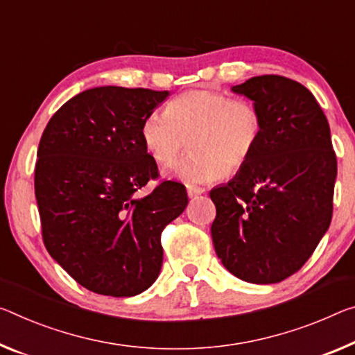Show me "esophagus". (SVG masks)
<instances>
[{"label": "esophagus", "mask_w": 355, "mask_h": 355, "mask_svg": "<svg viewBox=\"0 0 355 355\" xmlns=\"http://www.w3.org/2000/svg\"><path fill=\"white\" fill-rule=\"evenodd\" d=\"M187 191H188L189 198H196V196H200V194L205 193V189L200 188V187H188Z\"/></svg>", "instance_id": "esophagus-1"}]
</instances>
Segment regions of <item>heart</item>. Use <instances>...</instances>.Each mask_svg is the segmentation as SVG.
<instances>
[{
  "instance_id": "heart-1",
  "label": "heart",
  "mask_w": 355,
  "mask_h": 355,
  "mask_svg": "<svg viewBox=\"0 0 355 355\" xmlns=\"http://www.w3.org/2000/svg\"><path fill=\"white\" fill-rule=\"evenodd\" d=\"M263 118L245 99L211 89H191L168 101L164 114L153 112L140 126L144 148L161 166L177 159L191 144L189 155L171 168L188 184L216 182L251 159L262 137Z\"/></svg>"
}]
</instances>
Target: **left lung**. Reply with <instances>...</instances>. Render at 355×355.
I'll use <instances>...</instances> for the list:
<instances>
[{
  "label": "left lung",
  "instance_id": "obj_1",
  "mask_svg": "<svg viewBox=\"0 0 355 355\" xmlns=\"http://www.w3.org/2000/svg\"><path fill=\"white\" fill-rule=\"evenodd\" d=\"M232 92L263 118L251 159L210 191L211 239L223 266L254 284H273L303 267L334 211L336 156L313 93L283 76L251 77Z\"/></svg>",
  "mask_w": 355,
  "mask_h": 355
}]
</instances>
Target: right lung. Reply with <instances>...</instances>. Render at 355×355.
Wrapping results in <instances>:
<instances>
[{"label":"right lung","mask_w":355,"mask_h":355,"mask_svg":"<svg viewBox=\"0 0 355 355\" xmlns=\"http://www.w3.org/2000/svg\"><path fill=\"white\" fill-rule=\"evenodd\" d=\"M168 96L147 88L98 87L50 118L37 148L35 193L44 245L88 291L132 297L155 283L161 232L188 205L187 188L161 182L140 126Z\"/></svg>","instance_id":"add662e5"}]
</instances>
